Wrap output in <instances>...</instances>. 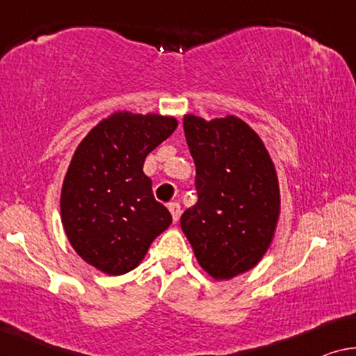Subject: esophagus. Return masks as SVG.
I'll list each match as a JSON object with an SVG mask.
<instances>
[{
	"instance_id": "esophagus-1",
	"label": "esophagus",
	"mask_w": 356,
	"mask_h": 356,
	"mask_svg": "<svg viewBox=\"0 0 356 356\" xmlns=\"http://www.w3.org/2000/svg\"><path fill=\"white\" fill-rule=\"evenodd\" d=\"M168 208H169V211H171V214H172V221L177 222L179 218H180V207H179V203H169Z\"/></svg>"
}]
</instances>
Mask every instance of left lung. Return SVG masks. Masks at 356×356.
<instances>
[{
    "label": "left lung",
    "instance_id": "1",
    "mask_svg": "<svg viewBox=\"0 0 356 356\" xmlns=\"http://www.w3.org/2000/svg\"><path fill=\"white\" fill-rule=\"evenodd\" d=\"M184 132L198 202L180 227L203 271L229 280L257 266L271 247L280 216L276 166L261 137L232 114L211 121L185 114Z\"/></svg>",
    "mask_w": 356,
    "mask_h": 356
}]
</instances>
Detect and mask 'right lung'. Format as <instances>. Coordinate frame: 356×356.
Returning a JSON list of instances; mask_svg holds the SVG:
<instances>
[{"instance_id": "obj_1", "label": "right lung", "mask_w": 356, "mask_h": 356, "mask_svg": "<svg viewBox=\"0 0 356 356\" xmlns=\"http://www.w3.org/2000/svg\"><path fill=\"white\" fill-rule=\"evenodd\" d=\"M177 124L156 113H113L72 154L59 197L64 232L79 257L108 276L137 268L171 226V213L154 200L143 164Z\"/></svg>"}]
</instances>
